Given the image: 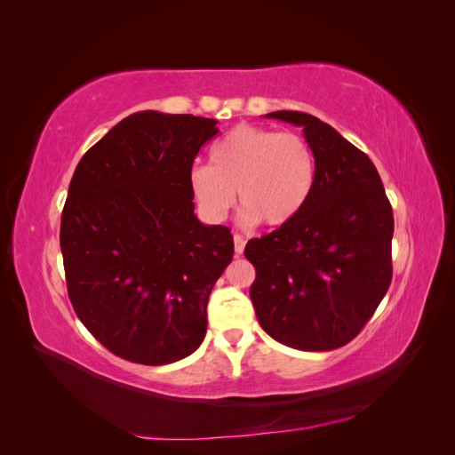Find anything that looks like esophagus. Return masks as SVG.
Listing matches in <instances>:
<instances>
[{
    "label": "esophagus",
    "instance_id": "34e87169",
    "mask_svg": "<svg viewBox=\"0 0 455 455\" xmlns=\"http://www.w3.org/2000/svg\"><path fill=\"white\" fill-rule=\"evenodd\" d=\"M233 244H235V256H241L244 251V239L239 235V233L233 235Z\"/></svg>",
    "mask_w": 455,
    "mask_h": 455
}]
</instances>
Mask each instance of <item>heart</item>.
<instances>
[{"label": "heart", "mask_w": 455, "mask_h": 455, "mask_svg": "<svg viewBox=\"0 0 455 455\" xmlns=\"http://www.w3.org/2000/svg\"><path fill=\"white\" fill-rule=\"evenodd\" d=\"M315 178V154L304 136L239 125L211 148V167L189 171V189L206 218L222 220L237 189L244 222L277 228L307 204Z\"/></svg>", "instance_id": "b5f03b06"}]
</instances>
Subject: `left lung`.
Masks as SVG:
<instances>
[{"mask_svg":"<svg viewBox=\"0 0 455 455\" xmlns=\"http://www.w3.org/2000/svg\"><path fill=\"white\" fill-rule=\"evenodd\" d=\"M304 129L316 178L301 212L249 241L259 326L299 351H332L361 332L391 284L393 209L374 163L304 112H273Z\"/></svg>","mask_w":455,"mask_h":455,"instance_id":"8db88e82","label":"left lung"}]
</instances>
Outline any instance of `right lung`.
Segmentation results:
<instances>
[{
	"label": "right lung",
	"mask_w": 455,
	"mask_h": 455,
	"mask_svg": "<svg viewBox=\"0 0 455 455\" xmlns=\"http://www.w3.org/2000/svg\"><path fill=\"white\" fill-rule=\"evenodd\" d=\"M216 119L139 112L81 157L60 220L68 296L121 359L159 366L194 353L233 258L226 226L194 214L189 171Z\"/></svg>",
	"instance_id": "right-lung-1"
}]
</instances>
